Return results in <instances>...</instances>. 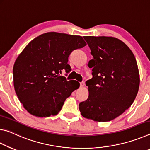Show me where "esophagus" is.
Listing matches in <instances>:
<instances>
[{
	"mask_svg": "<svg viewBox=\"0 0 150 150\" xmlns=\"http://www.w3.org/2000/svg\"><path fill=\"white\" fill-rule=\"evenodd\" d=\"M84 86H85V83H84V82H80V87H81V88H83V87H84Z\"/></svg>",
	"mask_w": 150,
	"mask_h": 150,
	"instance_id": "34e87169",
	"label": "esophagus"
}]
</instances>
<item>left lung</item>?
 I'll return each instance as SVG.
<instances>
[{
  "label": "left lung",
  "instance_id": "8db88e82",
  "mask_svg": "<svg viewBox=\"0 0 150 150\" xmlns=\"http://www.w3.org/2000/svg\"><path fill=\"white\" fill-rule=\"evenodd\" d=\"M91 50L92 78L89 96L80 102L82 116L96 122L114 120L131 106L138 92L139 74L136 58L124 42L112 36H85Z\"/></svg>",
  "mask_w": 150,
  "mask_h": 150
}]
</instances>
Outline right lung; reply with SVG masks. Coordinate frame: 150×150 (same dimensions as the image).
Here are the masks:
<instances>
[{"instance_id": "right-lung-1", "label": "right lung", "mask_w": 150, "mask_h": 150, "mask_svg": "<svg viewBox=\"0 0 150 150\" xmlns=\"http://www.w3.org/2000/svg\"><path fill=\"white\" fill-rule=\"evenodd\" d=\"M86 43L81 36L50 32L37 36L20 54L13 67L16 94L27 112L36 117L55 116L80 83L60 76L69 72L68 56Z\"/></svg>"}]
</instances>
